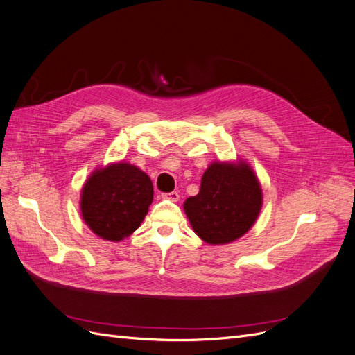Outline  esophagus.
I'll return each mask as SVG.
<instances>
[{"mask_svg":"<svg viewBox=\"0 0 355 355\" xmlns=\"http://www.w3.org/2000/svg\"><path fill=\"white\" fill-rule=\"evenodd\" d=\"M161 197H163L164 200H170V201H175V202L179 201V198H180L178 192H175V191L173 192H167V194H163Z\"/></svg>","mask_w":355,"mask_h":355,"instance_id":"34e87169","label":"esophagus"}]
</instances>
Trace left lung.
I'll return each instance as SVG.
<instances>
[{
    "mask_svg": "<svg viewBox=\"0 0 355 355\" xmlns=\"http://www.w3.org/2000/svg\"><path fill=\"white\" fill-rule=\"evenodd\" d=\"M262 204L261 182L245 159H214L202 173L198 194L185 200L184 210L202 241L220 245L249 232Z\"/></svg>",
    "mask_w": 355,
    "mask_h": 355,
    "instance_id": "1",
    "label": "left lung"
}]
</instances>
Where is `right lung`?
<instances>
[{"mask_svg": "<svg viewBox=\"0 0 355 355\" xmlns=\"http://www.w3.org/2000/svg\"><path fill=\"white\" fill-rule=\"evenodd\" d=\"M154 198L151 178L127 161L96 167L80 194L84 223L106 241H121L141 227Z\"/></svg>", "mask_w": 355, "mask_h": 355, "instance_id": "1", "label": "right lung"}]
</instances>
